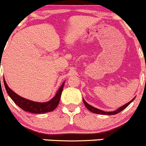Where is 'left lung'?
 Wrapping results in <instances>:
<instances>
[{
  "mask_svg": "<svg viewBox=\"0 0 146 146\" xmlns=\"http://www.w3.org/2000/svg\"><path fill=\"white\" fill-rule=\"evenodd\" d=\"M135 99V98H134ZM134 99H133L131 101V102H129L128 103H127L126 104L123 105V106H121V107H120L119 109H118L117 110L114 111H111V112H105L104 111H102L100 110V109H96V108L95 107H93V106H92L91 105H89V104L86 103V102L84 101V99H83V102H84V104L85 106H86V108H87V109L89 111H90L93 112V113H98V114H104V115H114V114H117V113H119V112H121V111L123 110L124 109H125V108L127 107V106H128V105L130 104L131 103V102H133V101L134 100Z\"/></svg>",
  "mask_w": 146,
  "mask_h": 146,
  "instance_id": "obj_1",
  "label": "left lung"
}]
</instances>
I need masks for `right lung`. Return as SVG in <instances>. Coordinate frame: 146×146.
Instances as JSON below:
<instances>
[{
    "instance_id": "add662e5",
    "label": "right lung",
    "mask_w": 146,
    "mask_h": 146,
    "mask_svg": "<svg viewBox=\"0 0 146 146\" xmlns=\"http://www.w3.org/2000/svg\"><path fill=\"white\" fill-rule=\"evenodd\" d=\"M3 82L7 93L9 95L10 97L12 99V100L15 102V104L18 105L21 109H22L25 111H28L33 113H47V112H50L54 110L57 108V106H58L59 102H60L62 92L64 83V82L62 84V86H60V88L57 91V94H56V95L52 99H51V100L47 102L40 103V102H33V101H30L28 99H26L25 98L21 97L19 95H18L15 92H13L8 87V86L7 85L6 82H5L4 79Z\"/></svg>"
}]
</instances>
